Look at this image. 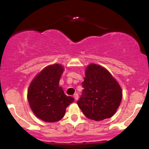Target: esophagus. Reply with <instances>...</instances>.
Instances as JSON below:
<instances>
[{
    "label": "esophagus",
    "instance_id": "esophagus-1",
    "mask_svg": "<svg viewBox=\"0 0 149 149\" xmlns=\"http://www.w3.org/2000/svg\"><path fill=\"white\" fill-rule=\"evenodd\" d=\"M73 97H74L75 100L77 101V100H78V94H77V93L74 94V95H73Z\"/></svg>",
    "mask_w": 149,
    "mask_h": 149
}]
</instances>
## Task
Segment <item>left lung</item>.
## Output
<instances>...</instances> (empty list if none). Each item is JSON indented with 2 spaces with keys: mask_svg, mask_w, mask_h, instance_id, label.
<instances>
[{
  "mask_svg": "<svg viewBox=\"0 0 149 149\" xmlns=\"http://www.w3.org/2000/svg\"><path fill=\"white\" fill-rule=\"evenodd\" d=\"M82 86L77 104L87 118L99 121L115 114L122 100V90L107 69L95 64L89 65Z\"/></svg>",
  "mask_w": 149,
  "mask_h": 149,
  "instance_id": "obj_1",
  "label": "left lung"
}]
</instances>
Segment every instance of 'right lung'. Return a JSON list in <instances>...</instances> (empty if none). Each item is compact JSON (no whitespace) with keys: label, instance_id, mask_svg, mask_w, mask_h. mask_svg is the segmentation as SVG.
Returning <instances> with one entry per match:
<instances>
[{"label":"right lung","instance_id":"obj_1","mask_svg":"<svg viewBox=\"0 0 149 149\" xmlns=\"http://www.w3.org/2000/svg\"><path fill=\"white\" fill-rule=\"evenodd\" d=\"M64 69L59 64L47 66L30 84L28 90V101L31 109L37 117L53 123L64 117L66 109L74 102L68 97L59 86Z\"/></svg>","mask_w":149,"mask_h":149}]
</instances>
